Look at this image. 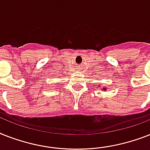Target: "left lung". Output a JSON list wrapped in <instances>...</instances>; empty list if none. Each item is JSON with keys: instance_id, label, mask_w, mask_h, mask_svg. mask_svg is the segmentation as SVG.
I'll return each mask as SVG.
<instances>
[{"instance_id": "left-lung-1", "label": "left lung", "mask_w": 150, "mask_h": 150, "mask_svg": "<svg viewBox=\"0 0 150 150\" xmlns=\"http://www.w3.org/2000/svg\"><path fill=\"white\" fill-rule=\"evenodd\" d=\"M99 86H100V85H99ZM102 90H103V91H106V88H105V87H103V89H102Z\"/></svg>"}]
</instances>
